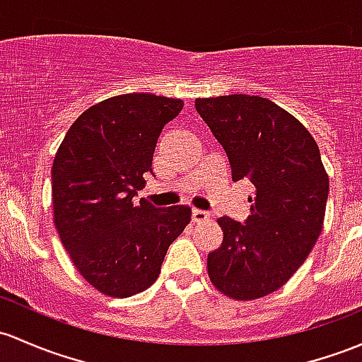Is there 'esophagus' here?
I'll return each instance as SVG.
<instances>
[{
	"label": "esophagus",
	"mask_w": 362,
	"mask_h": 362,
	"mask_svg": "<svg viewBox=\"0 0 362 362\" xmlns=\"http://www.w3.org/2000/svg\"><path fill=\"white\" fill-rule=\"evenodd\" d=\"M192 219H193V223H204V221L209 219V212L202 211V209H193Z\"/></svg>",
	"instance_id": "esophagus-1"
}]
</instances>
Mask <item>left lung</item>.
I'll return each mask as SVG.
<instances>
[{"mask_svg":"<svg viewBox=\"0 0 362 362\" xmlns=\"http://www.w3.org/2000/svg\"><path fill=\"white\" fill-rule=\"evenodd\" d=\"M223 145L233 181L254 185L245 223L221 217L223 243L207 257L211 281L236 300L278 290L304 264L325 221L329 181L309 131L281 107L250 95L198 98Z\"/></svg>","mask_w":362,"mask_h":362,"instance_id":"obj_1","label":"left lung"}]
</instances>
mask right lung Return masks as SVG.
<instances>
[{"mask_svg": "<svg viewBox=\"0 0 362 362\" xmlns=\"http://www.w3.org/2000/svg\"><path fill=\"white\" fill-rule=\"evenodd\" d=\"M182 110L176 98L131 93L93 105L65 134L52 169L53 217L74 266L110 297L153 285L167 248L192 219L188 205L155 207L134 197L157 139Z\"/></svg>", "mask_w": 362, "mask_h": 362, "instance_id": "add662e5", "label": "right lung"}]
</instances>
